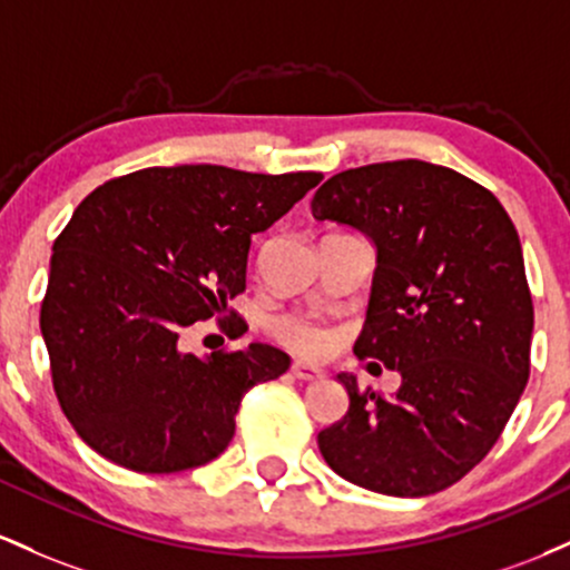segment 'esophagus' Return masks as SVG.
<instances>
[{
  "instance_id": "1",
  "label": "esophagus",
  "mask_w": 570,
  "mask_h": 570,
  "mask_svg": "<svg viewBox=\"0 0 570 570\" xmlns=\"http://www.w3.org/2000/svg\"><path fill=\"white\" fill-rule=\"evenodd\" d=\"M293 376H296V380H304V382H309V380H320V376H323V368H317V366H312V363H304V361H296L293 363Z\"/></svg>"
}]
</instances>
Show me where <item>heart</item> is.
<instances>
[{"mask_svg": "<svg viewBox=\"0 0 570 570\" xmlns=\"http://www.w3.org/2000/svg\"><path fill=\"white\" fill-rule=\"evenodd\" d=\"M279 334L285 336L287 344L298 350V353L315 355L328 344V334L315 323H306V320H285L279 325Z\"/></svg>", "mask_w": 570, "mask_h": 570, "instance_id": "1", "label": "heart"}]
</instances>
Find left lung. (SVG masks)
Returning a JSON list of instances; mask_svg holds the SVG:
<instances>
[{
	"instance_id": "1",
	"label": "left lung",
	"mask_w": 570,
	"mask_h": 570,
	"mask_svg": "<svg viewBox=\"0 0 570 570\" xmlns=\"http://www.w3.org/2000/svg\"><path fill=\"white\" fill-rule=\"evenodd\" d=\"M312 217L374 247L355 355L401 374L390 399L336 374L350 409L320 431L325 463L385 495L450 488L492 450L528 385L533 302L514 223L488 188L417 158L338 171Z\"/></svg>"
}]
</instances>
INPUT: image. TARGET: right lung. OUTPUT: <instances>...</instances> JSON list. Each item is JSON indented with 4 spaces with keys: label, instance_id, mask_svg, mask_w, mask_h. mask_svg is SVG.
<instances>
[{
    "label": "right lung",
    "instance_id": "1",
    "mask_svg": "<svg viewBox=\"0 0 570 570\" xmlns=\"http://www.w3.org/2000/svg\"><path fill=\"white\" fill-rule=\"evenodd\" d=\"M320 180L153 166L80 202L53 242L40 328L61 412L94 452L175 474L226 450L242 395L285 374L291 355L264 342L194 355L180 336L245 291L253 234Z\"/></svg>",
    "mask_w": 570,
    "mask_h": 570
}]
</instances>
